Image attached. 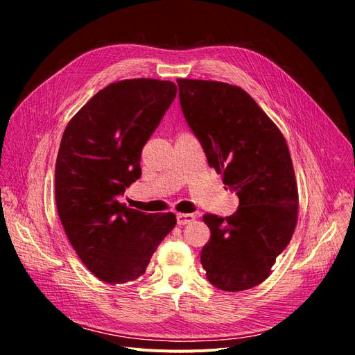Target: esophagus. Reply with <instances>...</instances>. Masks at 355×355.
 <instances>
[{
	"instance_id": "34e87169",
	"label": "esophagus",
	"mask_w": 355,
	"mask_h": 355,
	"mask_svg": "<svg viewBox=\"0 0 355 355\" xmlns=\"http://www.w3.org/2000/svg\"><path fill=\"white\" fill-rule=\"evenodd\" d=\"M194 220H196V215H194V214H177V223L180 225L190 224Z\"/></svg>"
}]
</instances>
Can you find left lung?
Masks as SVG:
<instances>
[{"instance_id":"8db88e82","label":"left lung","mask_w":355,"mask_h":355,"mask_svg":"<svg viewBox=\"0 0 355 355\" xmlns=\"http://www.w3.org/2000/svg\"><path fill=\"white\" fill-rule=\"evenodd\" d=\"M182 115L208 164L239 198L223 218L203 215L211 239L200 262L215 288L239 292L264 282L291 242L298 220V187L280 130L242 88L177 79Z\"/></svg>"}]
</instances>
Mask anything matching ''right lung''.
<instances>
[{
  "label": "right lung",
  "instance_id": "1",
  "mask_svg": "<svg viewBox=\"0 0 355 355\" xmlns=\"http://www.w3.org/2000/svg\"><path fill=\"white\" fill-rule=\"evenodd\" d=\"M177 96L159 79H125L103 88L67 123L55 161V205L71 245L100 280L139 279L177 220L118 202L141 177L147 140Z\"/></svg>",
  "mask_w": 355,
  "mask_h": 355
}]
</instances>
